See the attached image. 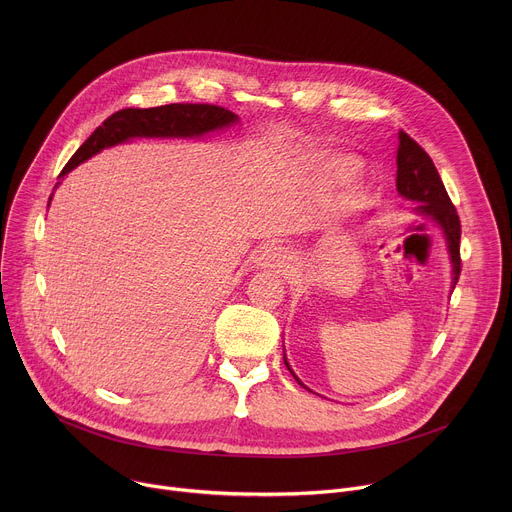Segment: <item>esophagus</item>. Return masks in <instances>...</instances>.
I'll return each instance as SVG.
<instances>
[{
    "label": "esophagus",
    "mask_w": 512,
    "mask_h": 512,
    "mask_svg": "<svg viewBox=\"0 0 512 512\" xmlns=\"http://www.w3.org/2000/svg\"><path fill=\"white\" fill-rule=\"evenodd\" d=\"M289 251L285 247H279V245H271V247H265L259 257H257V263L261 267H269V269H277V271H285L289 267Z\"/></svg>",
    "instance_id": "1"
}]
</instances>
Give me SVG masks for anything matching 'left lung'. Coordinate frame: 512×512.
<instances>
[{"instance_id":"8db88e82","label":"left lung","mask_w":512,"mask_h":512,"mask_svg":"<svg viewBox=\"0 0 512 512\" xmlns=\"http://www.w3.org/2000/svg\"><path fill=\"white\" fill-rule=\"evenodd\" d=\"M397 192L405 196L407 200L417 202V212L429 216L431 221L442 227L448 249H450V259H452V271H454V285L458 283L460 271H462V259H460V218L456 212V206L452 204L446 186L437 174V168L433 166L431 158L427 152L421 148V145L411 139L405 131H399V150H397ZM285 367L289 369V364L283 356ZM289 373L294 375V371L289 369ZM296 377V375H294ZM296 381L306 387L298 377ZM308 389V387H306Z\"/></svg>"}]
</instances>
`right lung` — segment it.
Masks as SVG:
<instances>
[{"label":"right lung","mask_w":512,"mask_h":512,"mask_svg":"<svg viewBox=\"0 0 512 512\" xmlns=\"http://www.w3.org/2000/svg\"><path fill=\"white\" fill-rule=\"evenodd\" d=\"M239 117L218 105L208 103H172L152 109H121L107 117L91 137L81 145L62 168L60 178L91 156L129 137H198L214 129H223Z\"/></svg>","instance_id":"obj_1"}]
</instances>
